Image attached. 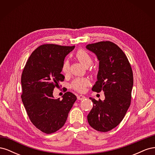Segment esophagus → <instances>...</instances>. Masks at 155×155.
Wrapping results in <instances>:
<instances>
[{
  "mask_svg": "<svg viewBox=\"0 0 155 155\" xmlns=\"http://www.w3.org/2000/svg\"><path fill=\"white\" fill-rule=\"evenodd\" d=\"M85 97L84 96H82V95H79L78 96V100H83L85 99Z\"/></svg>",
  "mask_w": 155,
  "mask_h": 155,
  "instance_id": "esophagus-1",
  "label": "esophagus"
}]
</instances>
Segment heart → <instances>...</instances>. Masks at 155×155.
<instances>
[{"instance_id": "b5f03b06", "label": "heart", "mask_w": 155, "mask_h": 155, "mask_svg": "<svg viewBox=\"0 0 155 155\" xmlns=\"http://www.w3.org/2000/svg\"><path fill=\"white\" fill-rule=\"evenodd\" d=\"M76 58L80 62L84 67H88L92 64V58L87 51L84 50H79L76 53ZM70 70V63L67 59L64 60L63 62L61 70L64 74H68ZM90 81L87 78H76L71 83V87L74 90L79 92H83L86 87L89 85Z\"/></svg>"}]
</instances>
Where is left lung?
<instances>
[{
	"mask_svg": "<svg viewBox=\"0 0 155 155\" xmlns=\"http://www.w3.org/2000/svg\"><path fill=\"white\" fill-rule=\"evenodd\" d=\"M86 48L99 61L97 80L92 90L104 92L105 97L104 101L90 97L94 105L87 116L88 122L95 130L107 132L120 124L130 106L133 70L124 51L110 41L89 44Z\"/></svg>",
	"mask_w": 155,
	"mask_h": 155,
	"instance_id": "1",
	"label": "left lung"
}]
</instances>
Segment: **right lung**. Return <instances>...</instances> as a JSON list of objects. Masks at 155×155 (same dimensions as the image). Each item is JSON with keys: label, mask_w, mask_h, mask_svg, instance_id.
Listing matches in <instances>:
<instances>
[{"label": "right lung", "mask_w": 155, "mask_h": 155, "mask_svg": "<svg viewBox=\"0 0 155 155\" xmlns=\"http://www.w3.org/2000/svg\"><path fill=\"white\" fill-rule=\"evenodd\" d=\"M75 46L45 44L35 49L28 59L21 76V98L31 123L46 134L64 125L76 96L70 92L63 100L55 99L53 91L64 81L63 62Z\"/></svg>", "instance_id": "right-lung-1"}]
</instances>
